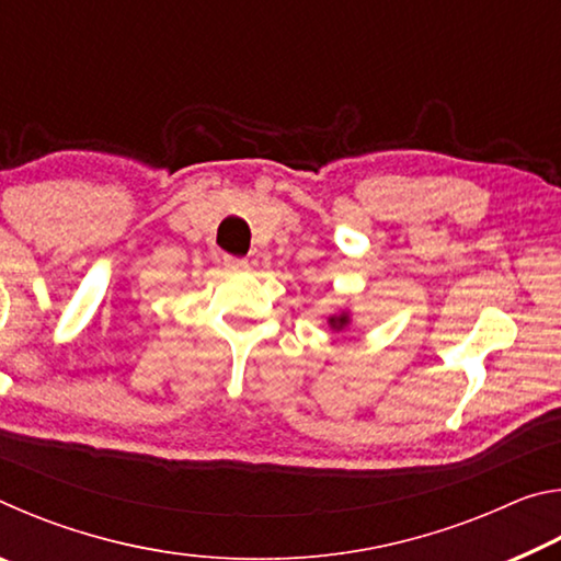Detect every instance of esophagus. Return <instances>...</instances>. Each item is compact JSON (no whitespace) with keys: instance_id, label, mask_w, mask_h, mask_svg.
I'll use <instances>...</instances> for the list:
<instances>
[{"instance_id":"1","label":"esophagus","mask_w":561,"mask_h":561,"mask_svg":"<svg viewBox=\"0 0 561 561\" xmlns=\"http://www.w3.org/2000/svg\"><path fill=\"white\" fill-rule=\"evenodd\" d=\"M222 262H225L227 270H234V272H242V270L250 267V260H247V257H232V254H225Z\"/></svg>"}]
</instances>
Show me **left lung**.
I'll return each instance as SVG.
<instances>
[{
	"instance_id": "obj_1",
	"label": "left lung",
	"mask_w": 561,
	"mask_h": 561,
	"mask_svg": "<svg viewBox=\"0 0 561 561\" xmlns=\"http://www.w3.org/2000/svg\"><path fill=\"white\" fill-rule=\"evenodd\" d=\"M351 324V319H348V314H339V317H329V327L334 329V331H341V329H346Z\"/></svg>"
}]
</instances>
